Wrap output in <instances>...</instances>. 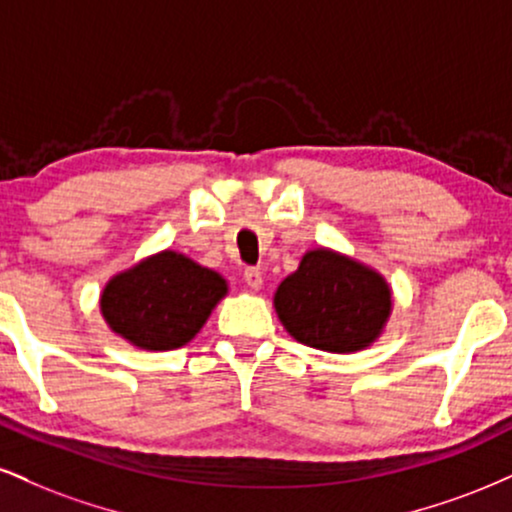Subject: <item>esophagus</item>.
I'll use <instances>...</instances> for the list:
<instances>
[{
    "mask_svg": "<svg viewBox=\"0 0 512 512\" xmlns=\"http://www.w3.org/2000/svg\"><path fill=\"white\" fill-rule=\"evenodd\" d=\"M243 279L250 288H262V272L257 267H248L243 272Z\"/></svg>",
    "mask_w": 512,
    "mask_h": 512,
    "instance_id": "obj_1",
    "label": "esophagus"
}]
</instances>
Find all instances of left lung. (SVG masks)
I'll return each instance as SVG.
<instances>
[{
	"mask_svg": "<svg viewBox=\"0 0 512 512\" xmlns=\"http://www.w3.org/2000/svg\"><path fill=\"white\" fill-rule=\"evenodd\" d=\"M281 324L295 341L326 353H353L379 336L391 291L377 272L329 250L307 252L274 295Z\"/></svg>",
	"mask_w": 512,
	"mask_h": 512,
	"instance_id": "obj_1",
	"label": "left lung"
}]
</instances>
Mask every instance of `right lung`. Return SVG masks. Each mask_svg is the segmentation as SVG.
I'll return each instance as SVG.
<instances>
[{"label":"right lung","instance_id":"1","mask_svg":"<svg viewBox=\"0 0 512 512\" xmlns=\"http://www.w3.org/2000/svg\"><path fill=\"white\" fill-rule=\"evenodd\" d=\"M224 293L217 272L166 250L107 283L102 315L133 346L174 350L202 329Z\"/></svg>","mask_w":512,"mask_h":512}]
</instances>
